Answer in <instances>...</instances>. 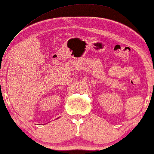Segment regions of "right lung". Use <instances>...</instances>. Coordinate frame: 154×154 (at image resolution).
<instances>
[{
	"label": "right lung",
	"mask_w": 154,
	"mask_h": 154,
	"mask_svg": "<svg viewBox=\"0 0 154 154\" xmlns=\"http://www.w3.org/2000/svg\"><path fill=\"white\" fill-rule=\"evenodd\" d=\"M57 119H58V118H57Z\"/></svg>",
	"instance_id": "add662e5"
}]
</instances>
